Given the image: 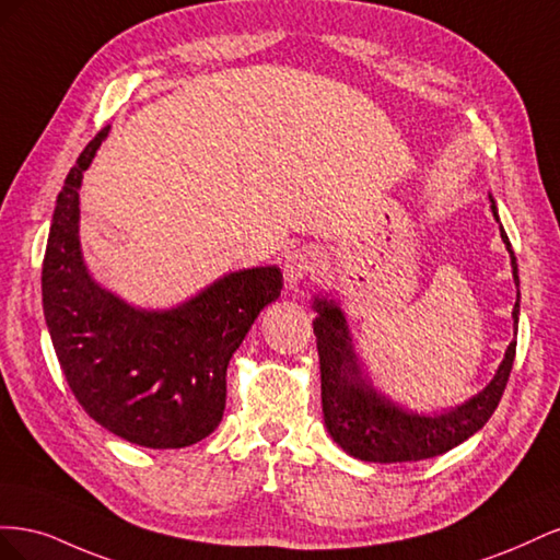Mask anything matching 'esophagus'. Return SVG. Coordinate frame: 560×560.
Segmentation results:
<instances>
[{"label":"esophagus","mask_w":560,"mask_h":560,"mask_svg":"<svg viewBox=\"0 0 560 560\" xmlns=\"http://www.w3.org/2000/svg\"><path fill=\"white\" fill-rule=\"evenodd\" d=\"M319 270V254L313 247H299L284 257V280L296 287L301 280L315 276Z\"/></svg>","instance_id":"obj_1"}]
</instances>
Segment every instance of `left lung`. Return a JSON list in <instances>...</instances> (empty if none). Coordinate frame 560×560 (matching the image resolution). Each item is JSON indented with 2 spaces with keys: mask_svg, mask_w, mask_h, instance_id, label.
Returning <instances> with one entry per match:
<instances>
[{
  "mask_svg": "<svg viewBox=\"0 0 560 560\" xmlns=\"http://www.w3.org/2000/svg\"><path fill=\"white\" fill-rule=\"evenodd\" d=\"M488 198L495 222L500 224L498 202L493 196ZM500 235L506 252H510L516 284V303L512 311L516 334L521 311L518 264L502 224ZM313 311L317 313L313 319V331L317 336L325 425L334 442L358 460L381 465L428 460V457L442 455L453 446L463 444L474 432H479L498 409L512 374L516 341L506 346L504 360L500 362L495 376L490 378L481 393L463 404L451 406V409L422 413L397 404L393 397L381 393L374 381L369 378L364 362L354 352L352 334L341 303L325 292L315 296Z\"/></svg>",
  "mask_w": 560,
  "mask_h": 560,
  "instance_id": "left-lung-1",
  "label": "left lung"
}]
</instances>
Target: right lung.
<instances>
[{
    "label": "right lung",
    "instance_id": "right-lung-1",
    "mask_svg": "<svg viewBox=\"0 0 560 560\" xmlns=\"http://www.w3.org/2000/svg\"><path fill=\"white\" fill-rule=\"evenodd\" d=\"M109 126L58 194L42 268L46 327L62 374L95 422L144 448H184L217 430L226 366L280 296L278 266L231 270L173 308H140L100 284L79 241V189Z\"/></svg>",
    "mask_w": 560,
    "mask_h": 560
}]
</instances>
